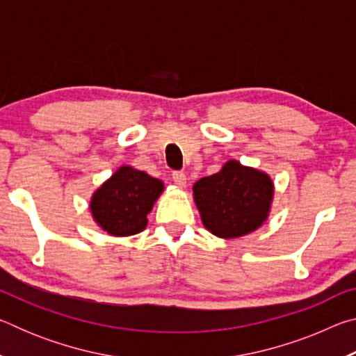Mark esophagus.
<instances>
[{
	"mask_svg": "<svg viewBox=\"0 0 356 356\" xmlns=\"http://www.w3.org/2000/svg\"><path fill=\"white\" fill-rule=\"evenodd\" d=\"M172 180H174V184H176V185L185 186L186 185V174L182 172V171L172 172Z\"/></svg>",
	"mask_w": 356,
	"mask_h": 356,
	"instance_id": "1",
	"label": "esophagus"
}]
</instances>
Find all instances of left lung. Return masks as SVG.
<instances>
[{
    "mask_svg": "<svg viewBox=\"0 0 356 356\" xmlns=\"http://www.w3.org/2000/svg\"><path fill=\"white\" fill-rule=\"evenodd\" d=\"M275 184L267 172L227 160L221 170L193 185L204 227L220 238L248 236L267 221Z\"/></svg>",
    "mask_w": 356,
    "mask_h": 356,
    "instance_id": "1",
    "label": "left lung"
}]
</instances>
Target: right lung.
Returning <instances> with one entry per match:
<instances>
[{
    "mask_svg": "<svg viewBox=\"0 0 356 356\" xmlns=\"http://www.w3.org/2000/svg\"><path fill=\"white\" fill-rule=\"evenodd\" d=\"M163 190L160 179L122 165L92 193L89 210L108 236H135L146 229L147 215Z\"/></svg>",
    "mask_w": 356,
    "mask_h": 356,
    "instance_id": "obj_1",
    "label": "right lung"
}]
</instances>
